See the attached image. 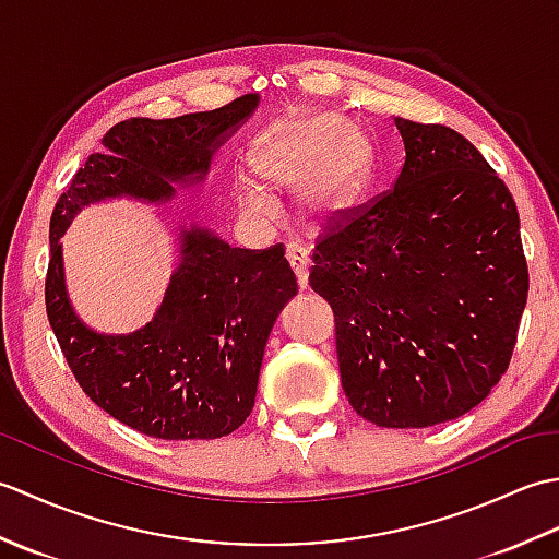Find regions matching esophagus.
Masks as SVG:
<instances>
[{"label": "esophagus", "mask_w": 559, "mask_h": 559, "mask_svg": "<svg viewBox=\"0 0 559 559\" xmlns=\"http://www.w3.org/2000/svg\"><path fill=\"white\" fill-rule=\"evenodd\" d=\"M286 259L295 273V278H298L300 290H307V283H310V257H307V249L300 245H290L286 249Z\"/></svg>", "instance_id": "esophagus-1"}]
</instances>
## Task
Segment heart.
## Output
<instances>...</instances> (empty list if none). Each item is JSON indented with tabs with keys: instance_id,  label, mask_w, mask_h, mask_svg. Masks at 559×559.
Here are the masks:
<instances>
[{
	"instance_id": "heart-1",
	"label": "heart",
	"mask_w": 559,
	"mask_h": 559,
	"mask_svg": "<svg viewBox=\"0 0 559 559\" xmlns=\"http://www.w3.org/2000/svg\"><path fill=\"white\" fill-rule=\"evenodd\" d=\"M259 180L269 189L298 192L307 218L324 221L346 209L367 177V148L353 124L334 112L295 115L259 134L249 151ZM240 213L264 221L271 199L259 185L237 187Z\"/></svg>"
}]
</instances>
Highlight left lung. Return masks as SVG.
Listing matches in <instances>:
<instances>
[{
	"mask_svg": "<svg viewBox=\"0 0 559 559\" xmlns=\"http://www.w3.org/2000/svg\"><path fill=\"white\" fill-rule=\"evenodd\" d=\"M394 124V187L317 237L310 286L334 310L355 413L413 430L461 418L500 382L528 266L514 197L480 151L444 124Z\"/></svg>",
	"mask_w": 559,
	"mask_h": 559,
	"instance_id": "left-lung-1",
	"label": "left lung"
}]
</instances>
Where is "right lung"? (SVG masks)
I'll list each match as a JSON object with an SVG mask.
<instances>
[{
	"mask_svg": "<svg viewBox=\"0 0 559 559\" xmlns=\"http://www.w3.org/2000/svg\"><path fill=\"white\" fill-rule=\"evenodd\" d=\"M257 103L247 93L218 110L115 124L52 213L45 307L59 348L83 394L148 437L218 439L252 413L271 326L298 293L283 245L240 249L192 225L180 233V264L156 317L134 334L105 336L71 310L59 237L93 201H168L173 182L204 180L213 151Z\"/></svg>",
	"mask_w": 559,
	"mask_h": 559,
	"instance_id": "1",
	"label": "right lung"
}]
</instances>
